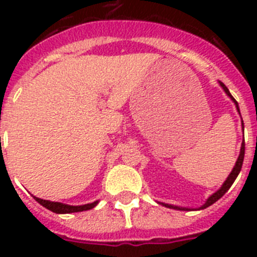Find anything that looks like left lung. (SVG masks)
<instances>
[{
	"label": "left lung",
	"mask_w": 257,
	"mask_h": 257,
	"mask_svg": "<svg viewBox=\"0 0 257 257\" xmlns=\"http://www.w3.org/2000/svg\"><path fill=\"white\" fill-rule=\"evenodd\" d=\"M220 85H221V87L224 88V91H225L226 94H228V96H230L231 100L234 101L235 105H237L238 112H239V108H238L237 100H235L234 97L231 96V94H230V92H229L228 87H226V86L224 85V83H222V82H220ZM243 158H244V142L242 143V147H240L239 157H238L237 162H235V166H234V169H233V171L230 172V175H229V176H228V179H226V180H225V183L222 184V187L220 188V189L217 190L216 193H213L212 196H211L210 198H208L207 201H206L205 205L202 206V207H199V208H201V210H203V208L208 207V206H211V205H212V203H215V202H216L217 199L221 198V197L224 196V194H225L226 192H228L229 188L231 187V184L234 183V180H235V179H237V176H238V174H239L240 169H242V165H243ZM165 206H166V207H170V208H179V207H174V206H171V205H165ZM179 210H180V208H179Z\"/></svg>",
	"instance_id": "8db88e82"
}]
</instances>
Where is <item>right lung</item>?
<instances>
[{"instance_id":"right-lung-1","label":"right lung","mask_w":257,"mask_h":257,"mask_svg":"<svg viewBox=\"0 0 257 257\" xmlns=\"http://www.w3.org/2000/svg\"><path fill=\"white\" fill-rule=\"evenodd\" d=\"M35 198L40 205H42L44 207H46L47 210L52 211V212H55V213L81 212V211L91 210V208H94L95 206L97 205V202H92V203H88V205H83V206H69V205H64V203H60V202L45 201V199L37 198V197H35Z\"/></svg>"}]
</instances>
